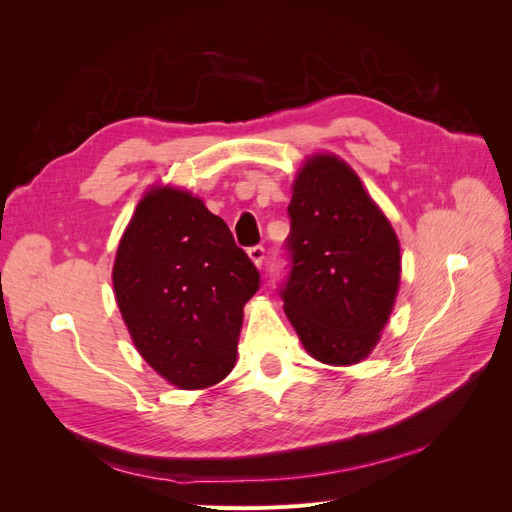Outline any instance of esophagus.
<instances>
[{
	"label": "esophagus",
	"mask_w": 512,
	"mask_h": 512,
	"mask_svg": "<svg viewBox=\"0 0 512 512\" xmlns=\"http://www.w3.org/2000/svg\"><path fill=\"white\" fill-rule=\"evenodd\" d=\"M247 256L252 258V262L254 265L260 269L262 265H265V247L262 245H254V247H250V250H247Z\"/></svg>",
	"instance_id": "esophagus-1"
}]
</instances>
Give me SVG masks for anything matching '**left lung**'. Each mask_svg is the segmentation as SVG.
<instances>
[{
    "label": "left lung",
    "mask_w": 512,
    "mask_h": 512,
    "mask_svg": "<svg viewBox=\"0 0 512 512\" xmlns=\"http://www.w3.org/2000/svg\"><path fill=\"white\" fill-rule=\"evenodd\" d=\"M288 215L284 312L316 361L361 363L378 344L397 297L395 230L354 170L331 153L303 164Z\"/></svg>",
    "instance_id": "1"
}]
</instances>
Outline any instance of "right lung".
Masks as SVG:
<instances>
[{
    "mask_svg": "<svg viewBox=\"0 0 512 512\" xmlns=\"http://www.w3.org/2000/svg\"><path fill=\"white\" fill-rule=\"evenodd\" d=\"M113 286L136 350L164 380L194 391L235 367L243 305L260 275L203 200L160 185L123 232Z\"/></svg>",
    "mask_w": 512,
    "mask_h": 512,
    "instance_id": "right-lung-1",
    "label": "right lung"
}]
</instances>
